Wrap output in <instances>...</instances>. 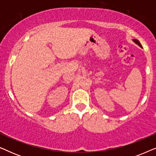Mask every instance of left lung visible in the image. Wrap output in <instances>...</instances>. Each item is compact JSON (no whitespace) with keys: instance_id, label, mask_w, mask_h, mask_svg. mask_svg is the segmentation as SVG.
Returning <instances> with one entry per match:
<instances>
[{"instance_id":"1","label":"left lung","mask_w":156,"mask_h":156,"mask_svg":"<svg viewBox=\"0 0 156 156\" xmlns=\"http://www.w3.org/2000/svg\"><path fill=\"white\" fill-rule=\"evenodd\" d=\"M133 41L134 42H135V43H136V44H138V45H139V46L140 47V48H142V46H141V44L140 43V42L138 41V40H136V39H133Z\"/></svg>"}]
</instances>
